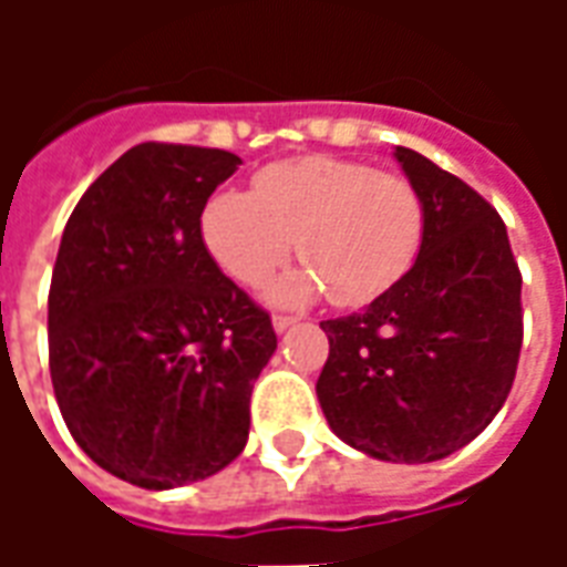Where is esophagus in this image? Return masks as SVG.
Wrapping results in <instances>:
<instances>
[{"label": "esophagus", "instance_id": "34e87169", "mask_svg": "<svg viewBox=\"0 0 567 567\" xmlns=\"http://www.w3.org/2000/svg\"><path fill=\"white\" fill-rule=\"evenodd\" d=\"M295 316H272V328H276V333L288 331L291 324H295Z\"/></svg>", "mask_w": 567, "mask_h": 567}]
</instances>
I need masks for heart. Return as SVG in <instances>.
Segmentation results:
<instances>
[{"mask_svg": "<svg viewBox=\"0 0 567 567\" xmlns=\"http://www.w3.org/2000/svg\"><path fill=\"white\" fill-rule=\"evenodd\" d=\"M425 227V199L406 175L328 154L267 163L251 194L221 187L199 209L203 248L239 285L264 282L297 246L307 267L272 285L276 303L321 291L337 307L377 300L416 264Z\"/></svg>", "mask_w": 567, "mask_h": 567, "instance_id": "b5f03b06", "label": "heart"}]
</instances>
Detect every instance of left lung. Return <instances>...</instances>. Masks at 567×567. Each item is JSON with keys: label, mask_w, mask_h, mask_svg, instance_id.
I'll list each match as a JSON object with an SVG mask.
<instances>
[{"label": "left lung", "mask_w": 567, "mask_h": 567, "mask_svg": "<svg viewBox=\"0 0 567 567\" xmlns=\"http://www.w3.org/2000/svg\"><path fill=\"white\" fill-rule=\"evenodd\" d=\"M425 199L416 264L361 312L321 321L316 382L333 434L382 462H437L495 419L523 349V272L492 203L419 151H394Z\"/></svg>", "instance_id": "1"}]
</instances>
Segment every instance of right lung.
Returning a JSON list of instances; mask_svg holds the SVG:
<instances>
[{"label":"right lung","mask_w":567,"mask_h":567,"mask_svg":"<svg viewBox=\"0 0 567 567\" xmlns=\"http://www.w3.org/2000/svg\"><path fill=\"white\" fill-rule=\"evenodd\" d=\"M239 163L142 142L84 190L60 239L48 291L56 404L81 450L133 486L206 480L248 440L276 331L199 239L203 203Z\"/></svg>","instance_id":"obj_1"}]
</instances>
